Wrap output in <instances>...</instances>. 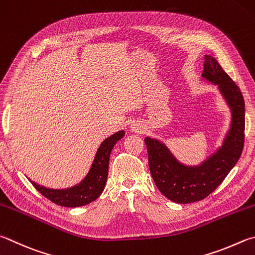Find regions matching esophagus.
I'll use <instances>...</instances> for the list:
<instances>
[{"label":"esophagus","instance_id":"obj_1","mask_svg":"<svg viewBox=\"0 0 255 255\" xmlns=\"http://www.w3.org/2000/svg\"><path fill=\"white\" fill-rule=\"evenodd\" d=\"M141 126H139V125H132L131 126V128H132V130H135V131H141V128H140Z\"/></svg>","mask_w":255,"mask_h":255}]
</instances>
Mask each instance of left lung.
<instances>
[{"label":"left lung","instance_id":"left-lung-1","mask_svg":"<svg viewBox=\"0 0 255 255\" xmlns=\"http://www.w3.org/2000/svg\"><path fill=\"white\" fill-rule=\"evenodd\" d=\"M202 77L219 86L232 113L231 128L222 147L201 165L186 166L175 158L165 143L145 138L148 165L157 188L179 204L204 200L214 192L238 163L244 146L245 106L240 88L211 55H205Z\"/></svg>","mask_w":255,"mask_h":255}]
</instances>
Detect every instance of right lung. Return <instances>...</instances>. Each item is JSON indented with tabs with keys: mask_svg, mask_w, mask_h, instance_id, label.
I'll return each mask as SVG.
<instances>
[{
	"mask_svg": "<svg viewBox=\"0 0 255 255\" xmlns=\"http://www.w3.org/2000/svg\"><path fill=\"white\" fill-rule=\"evenodd\" d=\"M124 135L125 131L120 130L101 142L89 173L85 179L76 186L66 189H52L41 186L35 182H32L31 179L30 182L36 191H39L44 197H47L48 200L57 205L78 207L89 204L97 200L104 191L108 177L110 152H112L115 143L122 139Z\"/></svg>",
	"mask_w": 255,
	"mask_h": 255,
	"instance_id": "1",
	"label": "right lung"
}]
</instances>
